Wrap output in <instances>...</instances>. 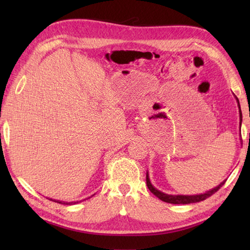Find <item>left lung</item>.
Segmentation results:
<instances>
[{
  "label": "left lung",
  "instance_id": "8db88e82",
  "mask_svg": "<svg viewBox=\"0 0 250 250\" xmlns=\"http://www.w3.org/2000/svg\"><path fill=\"white\" fill-rule=\"evenodd\" d=\"M239 109H240V107H239ZM242 119H243V117H242V112H240V125H242ZM224 184H225V181H224L223 183L219 184L218 186H216L215 188L210 189V191H208L207 193L200 194V195H191V196H188V195H167V194H164L162 192L158 191L156 188H154L149 180V176H147V174H146V185H147V188L151 191V193H153L154 195L156 197H159L161 201L170 203V204H191V203H197V202L204 201L207 197L213 195L214 193H216Z\"/></svg>",
  "mask_w": 250,
  "mask_h": 250
}]
</instances>
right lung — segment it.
<instances>
[{"label": "right lung", "mask_w": 250, "mask_h": 250, "mask_svg": "<svg viewBox=\"0 0 250 250\" xmlns=\"http://www.w3.org/2000/svg\"><path fill=\"white\" fill-rule=\"evenodd\" d=\"M59 203H62V202H59ZM76 203H78V202H71V203H64V204H67V205H68V204H76Z\"/></svg>", "instance_id": "obj_1"}]
</instances>
